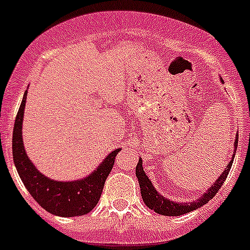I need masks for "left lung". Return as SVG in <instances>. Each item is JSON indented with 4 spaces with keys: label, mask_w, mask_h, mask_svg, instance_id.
<instances>
[{
    "label": "left lung",
    "mask_w": 250,
    "mask_h": 250,
    "mask_svg": "<svg viewBox=\"0 0 250 250\" xmlns=\"http://www.w3.org/2000/svg\"><path fill=\"white\" fill-rule=\"evenodd\" d=\"M236 147H238V136L235 137V142H234V154H232L231 160H230L229 165H226L225 170L220 174V177L217 178V180H216L212 186L209 187L206 192L203 193L198 200L193 201V202H189V203L174 202V201L167 200V198H165L164 196H161L160 193L156 190L154 184L151 183V180L148 179L147 175L145 174L144 167H142V159H140V160H138L137 167H136V177H137L138 183H140L141 196L145 205H146L148 208L154 209L156 213H160V215H164V216H180V215H184V213L192 212V211H194V209L202 207L203 205H206L209 200H212L216 193L219 192V189L221 188L222 183L225 182L229 171H230V169H231L232 161H234V156H235Z\"/></svg>",
    "instance_id": "obj_1"
}]
</instances>
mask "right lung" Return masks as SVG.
Segmentation results:
<instances>
[{
  "mask_svg": "<svg viewBox=\"0 0 250 250\" xmlns=\"http://www.w3.org/2000/svg\"><path fill=\"white\" fill-rule=\"evenodd\" d=\"M26 95L28 91L24 94L12 132V155L16 170L31 197L45 211L62 217L86 215L99 202L104 183L114 165L115 155L121 148L112 151L99 167L85 178L62 182L45 177L29 159L22 144V119Z\"/></svg>",
  "mask_w": 250,
  "mask_h": 250,
  "instance_id": "obj_1",
  "label": "right lung"
}]
</instances>
